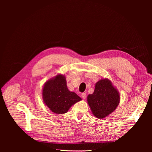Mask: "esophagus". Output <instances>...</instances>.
I'll return each instance as SVG.
<instances>
[{
    "label": "esophagus",
    "instance_id": "1",
    "mask_svg": "<svg viewBox=\"0 0 152 152\" xmlns=\"http://www.w3.org/2000/svg\"><path fill=\"white\" fill-rule=\"evenodd\" d=\"M81 97H82V98H83V99H85L86 98V93H83V94H81Z\"/></svg>",
    "mask_w": 152,
    "mask_h": 152
}]
</instances>
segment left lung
<instances>
[{
  "label": "left lung",
  "instance_id": "8db88e82",
  "mask_svg": "<svg viewBox=\"0 0 152 152\" xmlns=\"http://www.w3.org/2000/svg\"><path fill=\"white\" fill-rule=\"evenodd\" d=\"M119 94L108 79H102L95 84L92 94L87 96V103L93 115L103 118L113 112L119 103Z\"/></svg>",
  "mask_w": 152,
  "mask_h": 152
}]
</instances>
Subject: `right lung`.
<instances>
[{
  "mask_svg": "<svg viewBox=\"0 0 152 152\" xmlns=\"http://www.w3.org/2000/svg\"><path fill=\"white\" fill-rule=\"evenodd\" d=\"M42 99L46 106L56 114L66 113L70 107L81 98L70 92L65 76L58 75L47 81L43 87Z\"/></svg>",
  "mask_w": 152,
  "mask_h": 152,
  "instance_id": "add662e5",
  "label": "right lung"
}]
</instances>
